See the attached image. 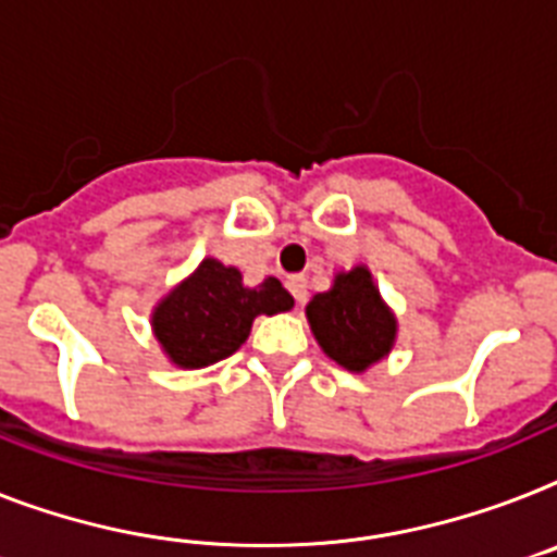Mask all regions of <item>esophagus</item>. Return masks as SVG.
Segmentation results:
<instances>
[{
    "label": "esophagus",
    "mask_w": 557,
    "mask_h": 557,
    "mask_svg": "<svg viewBox=\"0 0 557 557\" xmlns=\"http://www.w3.org/2000/svg\"><path fill=\"white\" fill-rule=\"evenodd\" d=\"M287 289L293 293V298H296L298 305H305V298H307V278H305V275H287Z\"/></svg>",
    "instance_id": "34e87169"
}]
</instances>
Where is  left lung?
Wrapping results in <instances>:
<instances>
[{
	"mask_svg": "<svg viewBox=\"0 0 557 557\" xmlns=\"http://www.w3.org/2000/svg\"><path fill=\"white\" fill-rule=\"evenodd\" d=\"M305 312L324 356L350 372L384 361L398 338V319L364 264L335 273L333 287L315 293Z\"/></svg>",
	"mask_w": 557,
	"mask_h": 557,
	"instance_id": "left-lung-1",
	"label": "left lung"
}]
</instances>
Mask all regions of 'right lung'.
Wrapping results in <instances>:
<instances>
[{
  "label": "right lung",
  "instance_id": "add662e5",
  "mask_svg": "<svg viewBox=\"0 0 557 557\" xmlns=\"http://www.w3.org/2000/svg\"><path fill=\"white\" fill-rule=\"evenodd\" d=\"M293 305V296L273 275L259 287H247L242 270L207 256L159 298L150 327L170 364L201 370L233 356L247 342L256 315L287 312Z\"/></svg>",
  "mask_w": 557,
  "mask_h": 557
}]
</instances>
